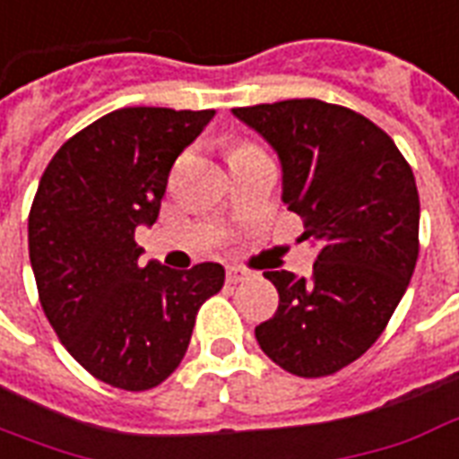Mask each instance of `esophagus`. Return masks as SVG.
Listing matches in <instances>:
<instances>
[{"mask_svg": "<svg viewBox=\"0 0 459 459\" xmlns=\"http://www.w3.org/2000/svg\"><path fill=\"white\" fill-rule=\"evenodd\" d=\"M243 280H247L246 270H240V267H229V270H226V281H229V284H238V281Z\"/></svg>", "mask_w": 459, "mask_h": 459, "instance_id": "obj_1", "label": "esophagus"}]
</instances>
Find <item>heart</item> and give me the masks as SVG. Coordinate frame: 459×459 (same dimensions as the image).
Segmentation results:
<instances>
[{
	"label": "heart",
	"mask_w": 459,
	"mask_h": 459,
	"mask_svg": "<svg viewBox=\"0 0 459 459\" xmlns=\"http://www.w3.org/2000/svg\"><path fill=\"white\" fill-rule=\"evenodd\" d=\"M247 148H255V145H253V143H236V145H233V148H230V152L247 151ZM230 152H229V155H230Z\"/></svg>",
	"instance_id": "obj_1"
}]
</instances>
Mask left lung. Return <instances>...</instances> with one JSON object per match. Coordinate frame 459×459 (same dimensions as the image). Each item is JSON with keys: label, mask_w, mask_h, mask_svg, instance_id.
Masks as SVG:
<instances>
[{"label": "left lung", "mask_w": 459, "mask_h": 459, "mask_svg": "<svg viewBox=\"0 0 459 459\" xmlns=\"http://www.w3.org/2000/svg\"><path fill=\"white\" fill-rule=\"evenodd\" d=\"M281 162V202L318 246L314 274L264 273L277 314L255 328L267 358L328 377L365 355L399 307L419 260V189L399 148L358 111L321 100L233 108Z\"/></svg>", "instance_id": "8db88e82"}]
</instances>
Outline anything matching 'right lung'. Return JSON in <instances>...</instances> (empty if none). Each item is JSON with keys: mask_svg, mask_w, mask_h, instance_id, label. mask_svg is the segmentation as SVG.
<instances>
[{"mask_svg": "<svg viewBox=\"0 0 459 459\" xmlns=\"http://www.w3.org/2000/svg\"><path fill=\"white\" fill-rule=\"evenodd\" d=\"M213 108L126 107L60 145L29 213L40 307L91 377L126 392L165 382L185 358L196 311L223 287L219 263L143 267L135 229L152 226L178 155Z\"/></svg>", "mask_w": 459, "mask_h": 459, "instance_id": "obj_1", "label": "right lung"}]
</instances>
